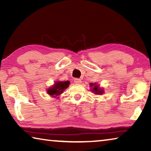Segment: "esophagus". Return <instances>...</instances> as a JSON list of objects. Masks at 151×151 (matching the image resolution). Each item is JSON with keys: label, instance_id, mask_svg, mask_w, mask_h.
I'll list each match as a JSON object with an SVG mask.
<instances>
[{"label": "esophagus", "instance_id": "34e87169", "mask_svg": "<svg viewBox=\"0 0 151 151\" xmlns=\"http://www.w3.org/2000/svg\"><path fill=\"white\" fill-rule=\"evenodd\" d=\"M74 82H75V84H81L82 83L81 80L79 78H75L74 79Z\"/></svg>", "mask_w": 151, "mask_h": 151}]
</instances>
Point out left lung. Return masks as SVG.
Segmentation results:
<instances>
[{
    "label": "left lung",
    "instance_id": "obj_1",
    "mask_svg": "<svg viewBox=\"0 0 151 151\" xmlns=\"http://www.w3.org/2000/svg\"><path fill=\"white\" fill-rule=\"evenodd\" d=\"M90 87L91 91L93 92L94 94H99V95H101L104 93V88L100 87L99 85L97 83H90Z\"/></svg>",
    "mask_w": 151,
    "mask_h": 151
}]
</instances>
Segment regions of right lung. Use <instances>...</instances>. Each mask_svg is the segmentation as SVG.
Listing matches in <instances>:
<instances>
[{
	"label": "right lung",
	"mask_w": 151,
	"mask_h": 151,
	"mask_svg": "<svg viewBox=\"0 0 151 151\" xmlns=\"http://www.w3.org/2000/svg\"><path fill=\"white\" fill-rule=\"evenodd\" d=\"M69 85L70 82L68 81H57L54 85L47 89V93L52 97L58 98L57 96L63 93V91L69 86Z\"/></svg>",
	"instance_id": "right-lung-1"
}]
</instances>
